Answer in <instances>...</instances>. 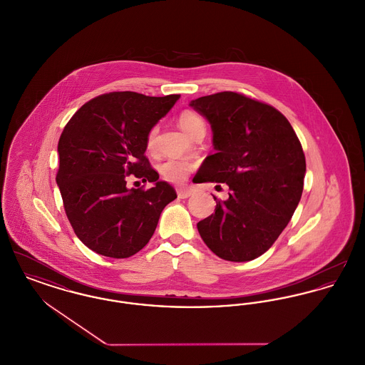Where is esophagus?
<instances>
[{
  "label": "esophagus",
  "instance_id": "esophagus-1",
  "mask_svg": "<svg viewBox=\"0 0 365 365\" xmlns=\"http://www.w3.org/2000/svg\"><path fill=\"white\" fill-rule=\"evenodd\" d=\"M176 193H178L179 198H189L193 194V192L190 189H178Z\"/></svg>",
  "mask_w": 365,
  "mask_h": 365
}]
</instances>
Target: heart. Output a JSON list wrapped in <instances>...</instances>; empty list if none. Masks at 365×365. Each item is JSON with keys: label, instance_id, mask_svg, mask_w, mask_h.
Returning <instances> with one entry per match:
<instances>
[{"label": "heart", "instance_id": "b5f03b06", "mask_svg": "<svg viewBox=\"0 0 365 365\" xmlns=\"http://www.w3.org/2000/svg\"><path fill=\"white\" fill-rule=\"evenodd\" d=\"M179 125L182 129L193 138L194 135L201 130L205 129V123L202 120L201 115H198L197 113L190 111V110H185L179 114ZM155 140H157V128H153L148 132L146 135V149L153 151L155 149ZM197 168V164L193 161H187V160H178V158H171L167 160L165 163H163L160 165V172L163 175V178L171 183H185L186 179L189 178V175Z\"/></svg>", "mask_w": 365, "mask_h": 365}]
</instances>
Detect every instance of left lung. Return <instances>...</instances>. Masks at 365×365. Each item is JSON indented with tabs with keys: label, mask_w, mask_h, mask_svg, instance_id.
<instances>
[{
	"label": "left lung",
	"mask_w": 365,
	"mask_h": 365,
	"mask_svg": "<svg viewBox=\"0 0 365 365\" xmlns=\"http://www.w3.org/2000/svg\"><path fill=\"white\" fill-rule=\"evenodd\" d=\"M211 124L216 153L195 183L229 186L215 214L197 229L225 260L248 262L264 254L291 220L303 192L306 160L299 139L277 108L240 92H217L190 103Z\"/></svg>",
	"instance_id": "1"
}]
</instances>
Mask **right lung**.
<instances>
[{"label": "right lung", "instance_id": "obj_1", "mask_svg": "<svg viewBox=\"0 0 365 365\" xmlns=\"http://www.w3.org/2000/svg\"><path fill=\"white\" fill-rule=\"evenodd\" d=\"M179 98L108 92L86 102L66 124L56 183L76 236L96 254L123 259L139 252L176 198L145 151L148 132ZM129 175L155 187L129 190Z\"/></svg>", "mask_w": 365, "mask_h": 365}]
</instances>
